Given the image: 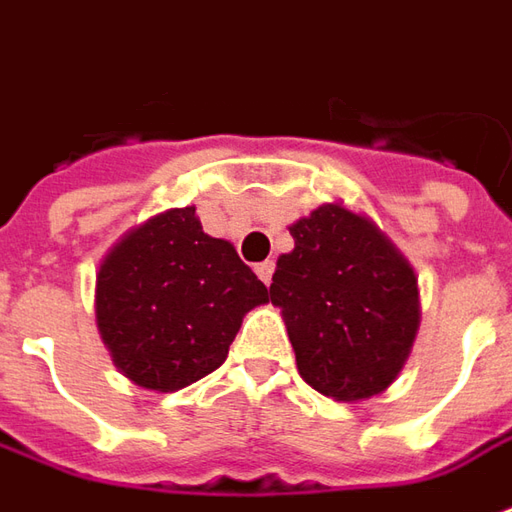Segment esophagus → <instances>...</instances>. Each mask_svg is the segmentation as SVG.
I'll return each mask as SVG.
<instances>
[{
    "label": "esophagus",
    "instance_id": "esophagus-1",
    "mask_svg": "<svg viewBox=\"0 0 512 512\" xmlns=\"http://www.w3.org/2000/svg\"><path fill=\"white\" fill-rule=\"evenodd\" d=\"M255 271H257V277L268 285V282H271V274H274V260H263V263H257Z\"/></svg>",
    "mask_w": 512,
    "mask_h": 512
}]
</instances>
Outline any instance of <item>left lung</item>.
<instances>
[{"label":"left lung","mask_w":512,"mask_h":512,"mask_svg":"<svg viewBox=\"0 0 512 512\" xmlns=\"http://www.w3.org/2000/svg\"><path fill=\"white\" fill-rule=\"evenodd\" d=\"M288 230L293 252L280 255L268 293L302 380L338 402L377 396L416 341V271L374 221L338 202Z\"/></svg>","instance_id":"1"}]
</instances>
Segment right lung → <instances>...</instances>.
I'll list each match as a JSON object with an SVG mask.
<instances>
[{"label":"right lung","instance_id":"right-lung-1","mask_svg":"<svg viewBox=\"0 0 512 512\" xmlns=\"http://www.w3.org/2000/svg\"><path fill=\"white\" fill-rule=\"evenodd\" d=\"M268 291L235 246L210 238L196 207L130 230L96 274V327L124 377L180 391L227 360L244 316Z\"/></svg>","mask_w":512,"mask_h":512}]
</instances>
